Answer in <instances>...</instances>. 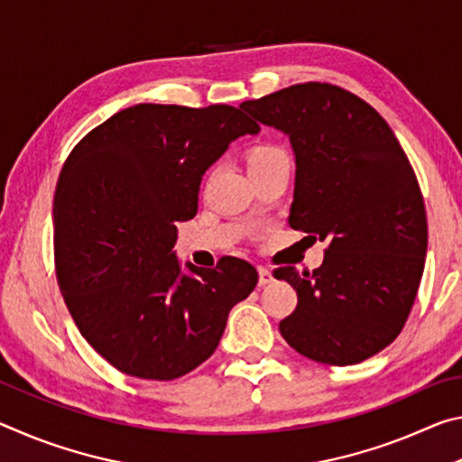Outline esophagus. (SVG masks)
<instances>
[{
	"label": "esophagus",
	"instance_id": "34e87169",
	"mask_svg": "<svg viewBox=\"0 0 462 462\" xmlns=\"http://www.w3.org/2000/svg\"><path fill=\"white\" fill-rule=\"evenodd\" d=\"M275 281V277H273V271L267 269V267H259V285H269Z\"/></svg>",
	"mask_w": 462,
	"mask_h": 462
}]
</instances>
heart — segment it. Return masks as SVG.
I'll use <instances>...</instances> for the list:
<instances>
[{"mask_svg": "<svg viewBox=\"0 0 462 462\" xmlns=\"http://www.w3.org/2000/svg\"><path fill=\"white\" fill-rule=\"evenodd\" d=\"M283 152L279 151V148H273V146H261V148H254L253 152L248 154V171L254 169V167H263V165H269V162L277 161V159H283Z\"/></svg>", "mask_w": 462, "mask_h": 462, "instance_id": "heart-1", "label": "heart"}]
</instances>
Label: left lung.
Listing matches in <instances>:
<instances>
[{
	"mask_svg": "<svg viewBox=\"0 0 462 462\" xmlns=\"http://www.w3.org/2000/svg\"><path fill=\"white\" fill-rule=\"evenodd\" d=\"M289 138V226L328 240L314 273L281 267L297 308L279 332L316 363L356 365L389 346L416 300L428 248L424 199L393 130L353 93L301 83L240 104Z\"/></svg>",
	"mask_w": 462,
	"mask_h": 462,
	"instance_id": "1",
	"label": "left lung"
}]
</instances>
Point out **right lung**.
<instances>
[{
	"label": "right lung",
	"instance_id": "1",
	"mask_svg": "<svg viewBox=\"0 0 462 462\" xmlns=\"http://www.w3.org/2000/svg\"><path fill=\"white\" fill-rule=\"evenodd\" d=\"M261 128L238 107L138 104L93 128L54 191V261L77 328L116 369L183 377L214 355L230 310L259 273L226 256L216 269L177 259V224L198 214L206 171Z\"/></svg>",
	"mask_w": 462,
	"mask_h": 462
}]
</instances>
